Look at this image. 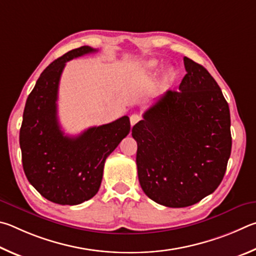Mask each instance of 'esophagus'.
I'll return each instance as SVG.
<instances>
[{"instance_id": "esophagus-1", "label": "esophagus", "mask_w": 256, "mask_h": 256, "mask_svg": "<svg viewBox=\"0 0 256 256\" xmlns=\"http://www.w3.org/2000/svg\"><path fill=\"white\" fill-rule=\"evenodd\" d=\"M140 119H142V116H140V114H132V116H130V124H132V126L136 124Z\"/></svg>"}]
</instances>
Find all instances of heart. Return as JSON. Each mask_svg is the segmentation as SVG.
Segmentation results:
<instances>
[{"label":"heart","instance_id":"obj_1","mask_svg":"<svg viewBox=\"0 0 256 256\" xmlns=\"http://www.w3.org/2000/svg\"><path fill=\"white\" fill-rule=\"evenodd\" d=\"M158 62H156L155 60H147L145 62L144 64L140 66V70L142 74H147V73H150V72L155 70L158 68ZM176 78V72H174L173 68H168L166 72H165L164 74V78H163V82L164 83H168L173 80V78Z\"/></svg>","mask_w":256,"mask_h":256}]
</instances>
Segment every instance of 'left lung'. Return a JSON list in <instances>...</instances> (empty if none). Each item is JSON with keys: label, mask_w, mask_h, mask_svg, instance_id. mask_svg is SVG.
<instances>
[{"label": "left lung", "mask_w": 256, "mask_h": 256, "mask_svg": "<svg viewBox=\"0 0 256 256\" xmlns=\"http://www.w3.org/2000/svg\"><path fill=\"white\" fill-rule=\"evenodd\" d=\"M178 91H168L132 127L142 191L170 208L189 207L217 189L232 150L230 106L202 65L184 57Z\"/></svg>", "instance_id": "left-lung-1"}]
</instances>
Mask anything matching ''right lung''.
I'll use <instances>...</instances> for the list:
<instances>
[{
	"instance_id": "obj_1",
	"label": "right lung",
	"mask_w": 256,
	"mask_h": 256,
	"mask_svg": "<svg viewBox=\"0 0 256 256\" xmlns=\"http://www.w3.org/2000/svg\"><path fill=\"white\" fill-rule=\"evenodd\" d=\"M96 52L82 46L54 60L26 102L20 129L24 171L44 198L58 204H80L96 194L106 158L130 132L127 116L75 137L62 132L57 98L62 70L66 62Z\"/></svg>"
}]
</instances>
